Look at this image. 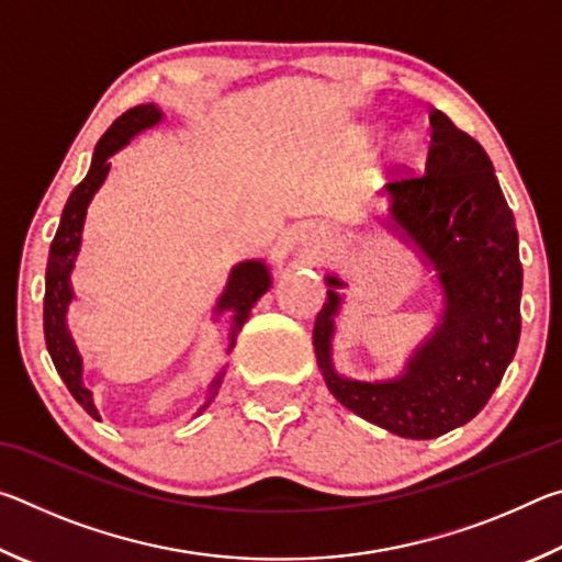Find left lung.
<instances>
[{
  "instance_id": "8db88e82",
  "label": "left lung",
  "mask_w": 562,
  "mask_h": 562,
  "mask_svg": "<svg viewBox=\"0 0 562 562\" xmlns=\"http://www.w3.org/2000/svg\"><path fill=\"white\" fill-rule=\"evenodd\" d=\"M426 170L386 183L389 227L418 247L443 292L441 325L389 382H357L331 364L345 288L327 278L315 319V355L327 389L349 412L404 439H436L463 426L496 392L520 339L518 231L486 150L431 111Z\"/></svg>"
}]
</instances>
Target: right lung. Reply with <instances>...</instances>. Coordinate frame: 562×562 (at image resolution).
I'll list each match as a JSON object with an SVG mask.
<instances>
[{"mask_svg": "<svg viewBox=\"0 0 562 562\" xmlns=\"http://www.w3.org/2000/svg\"><path fill=\"white\" fill-rule=\"evenodd\" d=\"M160 119H164V113H160L158 106H154V103H144V106L128 109L123 116H119L111 123V128L103 133L101 140L97 144V150H93V160L87 178L74 188V193L64 205L59 231L54 235L52 247H49V262H46V292H44L46 349H49L56 372H59V376L64 379V384L71 392V396L87 408V414L99 418V422L101 416L97 412V406H93L91 392L81 379V372H83L81 355L76 351L69 327H66V310H69V302L74 300L69 278L74 270V260L81 247V231H83V221H87V207L91 203L93 193H97L109 176V168H111L109 158L126 146L136 133L156 126ZM270 284L272 280H270L268 265L260 260H245L233 268L231 278H227V284H225V292L221 294V300H217V307H215V315H221L225 310L233 312L231 345H227V351L235 347L237 331L243 329L247 317H250V310L255 307V302L270 290ZM223 374L225 369L213 379L211 389H207V394L211 396H207L205 406L215 398L217 386L223 382Z\"/></svg>", "mask_w": 562, "mask_h": 562, "instance_id": "add662e5", "label": "right lung"}]
</instances>
